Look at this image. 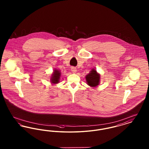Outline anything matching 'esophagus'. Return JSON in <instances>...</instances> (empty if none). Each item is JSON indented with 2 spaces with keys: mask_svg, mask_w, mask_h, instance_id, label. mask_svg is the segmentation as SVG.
Segmentation results:
<instances>
[{
  "mask_svg": "<svg viewBox=\"0 0 149 149\" xmlns=\"http://www.w3.org/2000/svg\"><path fill=\"white\" fill-rule=\"evenodd\" d=\"M71 70L73 73H75V72L77 71V69L75 68H71Z\"/></svg>",
  "mask_w": 149,
  "mask_h": 149,
  "instance_id": "esophagus-1",
  "label": "esophagus"
}]
</instances>
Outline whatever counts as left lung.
Returning <instances> with one entry per match:
<instances>
[{
    "mask_svg": "<svg viewBox=\"0 0 149 149\" xmlns=\"http://www.w3.org/2000/svg\"><path fill=\"white\" fill-rule=\"evenodd\" d=\"M85 79L86 84L91 87H96L99 85L100 75L95 69H92L90 72L86 75Z\"/></svg>",
    "mask_w": 149,
    "mask_h": 149,
    "instance_id": "8db88e82",
    "label": "left lung"
}]
</instances>
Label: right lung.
Here are the masks:
<instances>
[{"label": "right lung", "instance_id": "obj_1", "mask_svg": "<svg viewBox=\"0 0 149 149\" xmlns=\"http://www.w3.org/2000/svg\"><path fill=\"white\" fill-rule=\"evenodd\" d=\"M61 76V72L58 69H54L53 73L51 75L50 78V81L52 84H56L60 82V78Z\"/></svg>", "mask_w": 149, "mask_h": 149}]
</instances>
